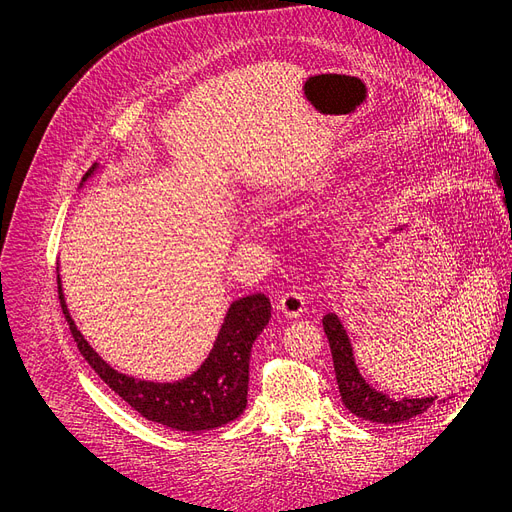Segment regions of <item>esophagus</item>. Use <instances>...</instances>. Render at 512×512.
Instances as JSON below:
<instances>
[{
    "mask_svg": "<svg viewBox=\"0 0 512 512\" xmlns=\"http://www.w3.org/2000/svg\"><path fill=\"white\" fill-rule=\"evenodd\" d=\"M304 296L296 292H286L280 300H277V312L286 318H298L304 312Z\"/></svg>",
    "mask_w": 512,
    "mask_h": 512,
    "instance_id": "obj_1",
    "label": "esophagus"
}]
</instances>
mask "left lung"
Here are the masks:
<instances>
[{
  "mask_svg": "<svg viewBox=\"0 0 512 512\" xmlns=\"http://www.w3.org/2000/svg\"><path fill=\"white\" fill-rule=\"evenodd\" d=\"M506 208H508V220L512 226V206L506 202ZM322 327L331 345L341 400L355 416L369 423L400 425L429 412L437 404V396L392 400L386 394L369 388V384H365L355 365L353 349L341 320L329 312L322 318Z\"/></svg>",
  "mask_w": 512,
  "mask_h": 512,
  "instance_id": "8db88e82",
  "label": "left lung"
}]
</instances>
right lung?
Returning <instances> with one entry per match:
<instances>
[{"mask_svg": "<svg viewBox=\"0 0 512 512\" xmlns=\"http://www.w3.org/2000/svg\"><path fill=\"white\" fill-rule=\"evenodd\" d=\"M94 169L91 167L83 179ZM57 284L61 308L77 349L104 384L147 421L183 433H202L218 429L243 414L249 390L251 347L271 318V302L265 294H251L230 304L208 359L190 378L173 384H155L118 374L89 347L69 316L61 292V277H57Z\"/></svg>", "mask_w": 512, "mask_h": 512, "instance_id": "1", "label": "right lung"}]
</instances>
